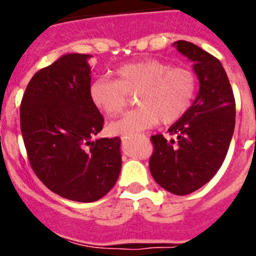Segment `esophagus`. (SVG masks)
<instances>
[{"instance_id": "34e87169", "label": "esophagus", "mask_w": 256, "mask_h": 256, "mask_svg": "<svg viewBox=\"0 0 256 256\" xmlns=\"http://www.w3.org/2000/svg\"><path fill=\"white\" fill-rule=\"evenodd\" d=\"M128 138H126V136H124V138H122V140H125V141H126V140H128Z\"/></svg>"}]
</instances>
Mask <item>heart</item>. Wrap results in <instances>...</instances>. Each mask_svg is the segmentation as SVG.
Here are the masks:
<instances>
[{"instance_id":"obj_1","label":"heart","mask_w":256,"mask_h":256,"mask_svg":"<svg viewBox=\"0 0 256 256\" xmlns=\"http://www.w3.org/2000/svg\"><path fill=\"white\" fill-rule=\"evenodd\" d=\"M118 79L98 78L90 85L95 106L110 118L125 110L128 94H138V109L126 114L110 125L114 134L134 136L160 122L180 120L193 102L197 79L190 69L176 66L158 59L126 64L116 70Z\"/></svg>"}]
</instances>
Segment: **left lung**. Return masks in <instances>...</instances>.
Wrapping results in <instances>:
<instances>
[{
    "mask_svg": "<svg viewBox=\"0 0 256 256\" xmlns=\"http://www.w3.org/2000/svg\"><path fill=\"white\" fill-rule=\"evenodd\" d=\"M174 47L193 63L200 90L187 112L168 132L177 140L152 136L150 171L168 192L186 196L209 182L228 152L236 126V100L220 62L198 46L177 40Z\"/></svg>",
    "mask_w": 256,
    "mask_h": 256,
    "instance_id": "8db88e82",
    "label": "left lung"
}]
</instances>
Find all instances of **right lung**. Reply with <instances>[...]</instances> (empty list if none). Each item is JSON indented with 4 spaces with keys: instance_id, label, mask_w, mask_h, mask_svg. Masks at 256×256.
Segmentation results:
<instances>
[{
    "instance_id": "right-lung-1",
    "label": "right lung",
    "mask_w": 256,
    "mask_h": 256,
    "mask_svg": "<svg viewBox=\"0 0 256 256\" xmlns=\"http://www.w3.org/2000/svg\"><path fill=\"white\" fill-rule=\"evenodd\" d=\"M89 54L69 53L33 76L20 102L30 166L52 192L76 202L104 197L121 171V140L96 138L104 118L90 98Z\"/></svg>"
}]
</instances>
